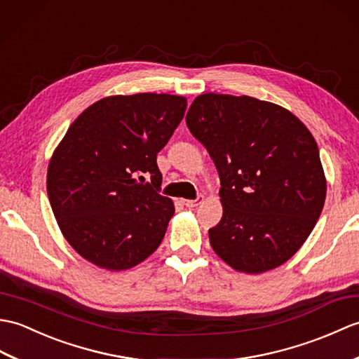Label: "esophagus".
<instances>
[{"instance_id":"1","label":"esophagus","mask_w":359,"mask_h":359,"mask_svg":"<svg viewBox=\"0 0 359 359\" xmlns=\"http://www.w3.org/2000/svg\"><path fill=\"white\" fill-rule=\"evenodd\" d=\"M204 201V195H198L195 200H184V205L189 207V209H194V207H198Z\"/></svg>"}]
</instances>
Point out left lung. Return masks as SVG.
Segmentation results:
<instances>
[{"label": "left lung", "mask_w": 359, "mask_h": 359, "mask_svg": "<svg viewBox=\"0 0 359 359\" xmlns=\"http://www.w3.org/2000/svg\"><path fill=\"white\" fill-rule=\"evenodd\" d=\"M217 165L222 218L210 245L230 267L261 273L292 258L325 200L316 141L289 110L252 97L204 93L186 116Z\"/></svg>", "instance_id": "1"}]
</instances>
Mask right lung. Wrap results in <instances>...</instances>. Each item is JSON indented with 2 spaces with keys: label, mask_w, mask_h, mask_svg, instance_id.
I'll return each mask as SVG.
<instances>
[{
  "label": "right lung",
  "mask_w": 359,
  "mask_h": 359,
  "mask_svg": "<svg viewBox=\"0 0 359 359\" xmlns=\"http://www.w3.org/2000/svg\"><path fill=\"white\" fill-rule=\"evenodd\" d=\"M186 107V98L167 93L102 98L55 150L47 170L53 215L69 244L95 266L130 269L161 244L175 207L159 194L156 155Z\"/></svg>",
  "instance_id": "obj_1"
}]
</instances>
